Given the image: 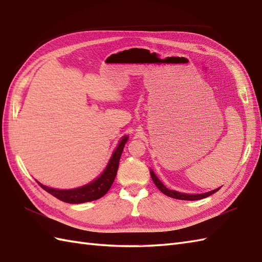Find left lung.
Here are the masks:
<instances>
[{"label":"left lung","mask_w":262,"mask_h":262,"mask_svg":"<svg viewBox=\"0 0 262 262\" xmlns=\"http://www.w3.org/2000/svg\"><path fill=\"white\" fill-rule=\"evenodd\" d=\"M150 176H151L154 184L156 185V187L160 191L165 193L166 196L175 198V199H179V200H199V199H203V198H206L208 196L212 195V193L218 191L221 188V187H219V188H216V189L210 190L208 192H204V193H185V192H179L177 190H172V189L167 188V187L162 182H160V179L156 176V173L154 172L152 169H150Z\"/></svg>","instance_id":"8db88e82"}]
</instances>
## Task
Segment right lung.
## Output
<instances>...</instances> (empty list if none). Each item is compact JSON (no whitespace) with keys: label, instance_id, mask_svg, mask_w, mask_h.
<instances>
[{"label":"right lung","instance_id":"1","mask_svg":"<svg viewBox=\"0 0 262 262\" xmlns=\"http://www.w3.org/2000/svg\"><path fill=\"white\" fill-rule=\"evenodd\" d=\"M128 140V135H125L118 142L115 150L113 151L112 156L107 163L105 169L102 171V173L98 177H96L91 183L83 185L80 187H76V188L72 189H57L52 188V187L45 186L39 182L38 185L42 187L44 190L50 192L51 195L56 197L57 199L64 201V203L69 204H83L89 203V201H93L102 198L105 193L110 190L112 187L114 179L116 177L119 159L122 156V152L124 149V146Z\"/></svg>","mask_w":262,"mask_h":262}]
</instances>
